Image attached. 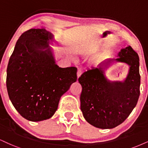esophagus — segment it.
Instances as JSON below:
<instances>
[{
    "mask_svg": "<svg viewBox=\"0 0 148 148\" xmlns=\"http://www.w3.org/2000/svg\"><path fill=\"white\" fill-rule=\"evenodd\" d=\"M82 71L80 70V69H78L77 72V78H79L80 76L82 75Z\"/></svg>",
    "mask_w": 148,
    "mask_h": 148,
    "instance_id": "1",
    "label": "esophagus"
}]
</instances>
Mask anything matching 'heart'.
I'll list each match as a JSON object with an SVG mask.
<instances>
[{"label":"heart","instance_id":"1","mask_svg":"<svg viewBox=\"0 0 148 148\" xmlns=\"http://www.w3.org/2000/svg\"><path fill=\"white\" fill-rule=\"evenodd\" d=\"M85 50L88 51H92L93 49H92V47H87ZM100 59H101V56H94V57L92 58V60H91V63L93 64H97L98 62L99 61Z\"/></svg>","mask_w":148,"mask_h":148}]
</instances>
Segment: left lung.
Instances as JSON below:
<instances>
[{
  "label": "left lung",
  "instance_id": "1",
  "mask_svg": "<svg viewBox=\"0 0 148 148\" xmlns=\"http://www.w3.org/2000/svg\"><path fill=\"white\" fill-rule=\"evenodd\" d=\"M116 58H108L85 71L78 81L82 87L80 108L88 123L111 129L123 123L137 103L141 77L139 58L130 45L121 48ZM114 62L126 63L129 73L123 81H112L106 71Z\"/></svg>",
  "mask_w": 148,
  "mask_h": 148
}]
</instances>
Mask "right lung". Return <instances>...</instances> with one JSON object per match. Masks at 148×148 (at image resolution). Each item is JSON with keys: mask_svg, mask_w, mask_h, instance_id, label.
Segmentation results:
<instances>
[{"mask_svg": "<svg viewBox=\"0 0 148 148\" xmlns=\"http://www.w3.org/2000/svg\"><path fill=\"white\" fill-rule=\"evenodd\" d=\"M52 33L33 29L20 37L7 69V89L13 106L31 121L50 119L60 99L77 80V68L57 65Z\"/></svg>", "mask_w": 148, "mask_h": 148, "instance_id": "add662e5", "label": "right lung"}]
</instances>
